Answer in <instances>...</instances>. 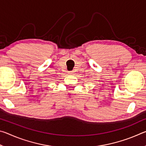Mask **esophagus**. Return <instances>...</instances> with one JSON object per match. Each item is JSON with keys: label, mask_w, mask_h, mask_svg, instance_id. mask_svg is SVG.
<instances>
[{"label": "esophagus", "mask_w": 146, "mask_h": 146, "mask_svg": "<svg viewBox=\"0 0 146 146\" xmlns=\"http://www.w3.org/2000/svg\"><path fill=\"white\" fill-rule=\"evenodd\" d=\"M73 73L71 72V71H70V72H69V75H73Z\"/></svg>", "instance_id": "1"}]
</instances>
